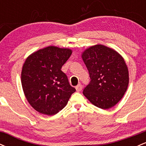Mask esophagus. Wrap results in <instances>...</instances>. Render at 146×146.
I'll return each mask as SVG.
<instances>
[{
  "label": "esophagus",
  "mask_w": 146,
  "mask_h": 146,
  "mask_svg": "<svg viewBox=\"0 0 146 146\" xmlns=\"http://www.w3.org/2000/svg\"><path fill=\"white\" fill-rule=\"evenodd\" d=\"M82 88V84H79L78 85V86H75V89H76L77 91H78V92L81 91Z\"/></svg>",
  "instance_id": "34e87169"
}]
</instances>
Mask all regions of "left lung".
Segmentation results:
<instances>
[{"instance_id":"1","label":"left lung","mask_w":146,"mask_h":146,"mask_svg":"<svg viewBox=\"0 0 146 146\" xmlns=\"http://www.w3.org/2000/svg\"><path fill=\"white\" fill-rule=\"evenodd\" d=\"M89 73L90 82L83 94L95 106L108 109L123 98L129 83L125 60L113 48L97 44L82 54Z\"/></svg>"}]
</instances>
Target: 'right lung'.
Masks as SVG:
<instances>
[{"label":"right lung","instance_id":"right-lung-1","mask_svg":"<svg viewBox=\"0 0 146 146\" xmlns=\"http://www.w3.org/2000/svg\"><path fill=\"white\" fill-rule=\"evenodd\" d=\"M71 53L69 48L49 46L34 52L25 60L22 86L29 104L39 113L56 115L66 106L75 92L61 71Z\"/></svg>","mask_w":146,"mask_h":146}]
</instances>
